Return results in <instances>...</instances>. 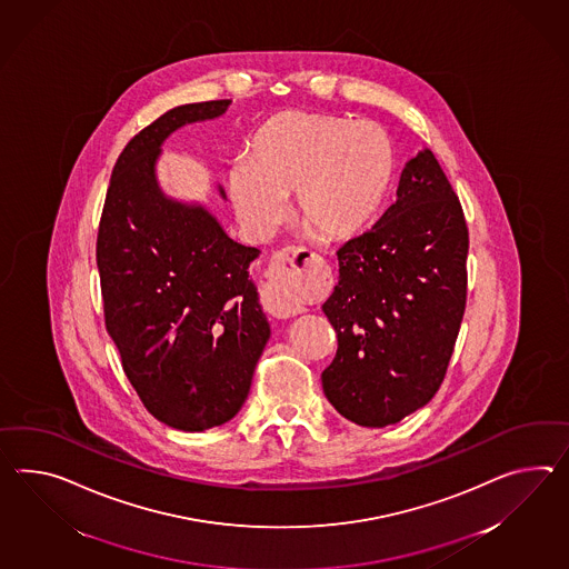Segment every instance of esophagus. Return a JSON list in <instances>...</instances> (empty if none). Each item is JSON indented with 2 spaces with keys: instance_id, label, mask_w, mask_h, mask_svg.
I'll list each match as a JSON object with an SVG mask.
<instances>
[{
  "instance_id": "34e87169",
  "label": "esophagus",
  "mask_w": 569,
  "mask_h": 569,
  "mask_svg": "<svg viewBox=\"0 0 569 569\" xmlns=\"http://www.w3.org/2000/svg\"><path fill=\"white\" fill-rule=\"evenodd\" d=\"M310 257L315 254L306 252V249H283L273 257L271 276L263 293V306L276 319H291L305 310L291 298L290 286L310 261Z\"/></svg>"
}]
</instances>
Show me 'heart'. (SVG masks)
Returning a JSON list of instances; mask_svg holds the SVG:
<instances>
[{"mask_svg": "<svg viewBox=\"0 0 569 569\" xmlns=\"http://www.w3.org/2000/svg\"><path fill=\"white\" fill-rule=\"evenodd\" d=\"M395 179V148L375 121L331 112H281L257 129L247 162L230 174L238 218L257 232L296 216L329 242H347L375 223Z\"/></svg>", "mask_w": 569, "mask_h": 569, "instance_id": "heart-1", "label": "heart"}]
</instances>
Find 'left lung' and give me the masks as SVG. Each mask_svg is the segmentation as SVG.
I'll list each match as a JSON object with an SVG mask.
<instances>
[{
    "label": "left lung",
    "instance_id": "left-lung-1",
    "mask_svg": "<svg viewBox=\"0 0 569 569\" xmlns=\"http://www.w3.org/2000/svg\"><path fill=\"white\" fill-rule=\"evenodd\" d=\"M397 194L372 230L337 250L339 283L322 305L337 333L322 390L363 428L399 423L433 399L467 306L469 228L431 150L407 162Z\"/></svg>",
    "mask_w": 569,
    "mask_h": 569
}]
</instances>
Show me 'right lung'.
I'll list each match as a JSON object with an SVG mask.
<instances>
[{
	"label": "right lung",
	"instance_id": "add662e5",
	"mask_svg": "<svg viewBox=\"0 0 569 569\" xmlns=\"http://www.w3.org/2000/svg\"><path fill=\"white\" fill-rule=\"evenodd\" d=\"M228 107L182 104L143 127L112 168L98 226L107 331L143 407L174 430L230 421L271 333L249 278L261 250L234 242L208 209L167 199L153 174L174 129Z\"/></svg>",
	"mask_w": 569,
	"mask_h": 569
}]
</instances>
